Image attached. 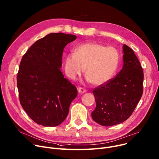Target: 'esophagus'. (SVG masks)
<instances>
[{"label": "esophagus", "instance_id": "obj_1", "mask_svg": "<svg viewBox=\"0 0 159 159\" xmlns=\"http://www.w3.org/2000/svg\"><path fill=\"white\" fill-rule=\"evenodd\" d=\"M85 91H86L85 89H84L83 88H78V92H79V93L82 94V93H84Z\"/></svg>", "mask_w": 159, "mask_h": 159}]
</instances>
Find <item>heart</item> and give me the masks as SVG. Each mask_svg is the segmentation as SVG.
Returning a JSON list of instances; mask_svg holds the SVG:
<instances>
[{
	"label": "heart",
	"instance_id": "b5f03b06",
	"mask_svg": "<svg viewBox=\"0 0 159 159\" xmlns=\"http://www.w3.org/2000/svg\"><path fill=\"white\" fill-rule=\"evenodd\" d=\"M119 60V54L115 48L98 43H86L77 46L74 54L66 56L65 71L68 77L74 79L85 68L88 80L95 85H102L115 75Z\"/></svg>",
	"mask_w": 159,
	"mask_h": 159
}]
</instances>
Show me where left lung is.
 <instances>
[{
    "mask_svg": "<svg viewBox=\"0 0 159 159\" xmlns=\"http://www.w3.org/2000/svg\"><path fill=\"white\" fill-rule=\"evenodd\" d=\"M124 65L114 78L94 89L96 107L91 113L94 121L111 126L126 120L143 94V71L137 56L127 45L123 48Z\"/></svg>",
    "mask_w": 159,
    "mask_h": 159,
    "instance_id": "1",
    "label": "left lung"
}]
</instances>
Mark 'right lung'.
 <instances>
[{"label":"right lung","instance_id":"obj_1","mask_svg":"<svg viewBox=\"0 0 159 159\" xmlns=\"http://www.w3.org/2000/svg\"><path fill=\"white\" fill-rule=\"evenodd\" d=\"M76 39L74 35L49 34L37 40L22 57L17 75L20 102L38 124L60 125L77 96L75 86L60 70L63 49Z\"/></svg>","mask_w":159,"mask_h":159}]
</instances>
